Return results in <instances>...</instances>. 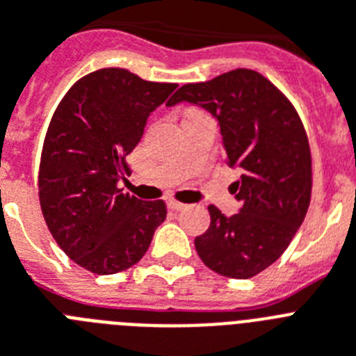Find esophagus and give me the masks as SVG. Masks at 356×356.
<instances>
[{
    "label": "esophagus",
    "instance_id": "1",
    "mask_svg": "<svg viewBox=\"0 0 356 356\" xmlns=\"http://www.w3.org/2000/svg\"><path fill=\"white\" fill-rule=\"evenodd\" d=\"M169 207H171L172 211H181V209H185L187 205L181 204V202H176V200H169Z\"/></svg>",
    "mask_w": 356,
    "mask_h": 356
}]
</instances>
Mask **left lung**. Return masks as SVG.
I'll return each instance as SVG.
<instances>
[{"mask_svg": "<svg viewBox=\"0 0 356 356\" xmlns=\"http://www.w3.org/2000/svg\"><path fill=\"white\" fill-rule=\"evenodd\" d=\"M200 105L218 120L231 167H240V213L209 205L211 225L195 238L205 266L227 278L257 277L284 254L311 202V149L289 99L260 72L234 69L181 85L171 98Z\"/></svg>", "mask_w": 356, "mask_h": 356, "instance_id": "8db88e82", "label": "left lung"}]
</instances>
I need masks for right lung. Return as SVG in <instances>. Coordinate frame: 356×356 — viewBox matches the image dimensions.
I'll return each mask as SVG.
<instances>
[{"label": "right lung", "instance_id": "1", "mask_svg": "<svg viewBox=\"0 0 356 356\" xmlns=\"http://www.w3.org/2000/svg\"><path fill=\"white\" fill-rule=\"evenodd\" d=\"M176 87L108 67L78 79L52 114L38 176L41 213L67 257L94 275L140 262L165 220L163 200L143 202L118 181L149 114L171 104Z\"/></svg>", "mask_w": 356, "mask_h": 356}]
</instances>
